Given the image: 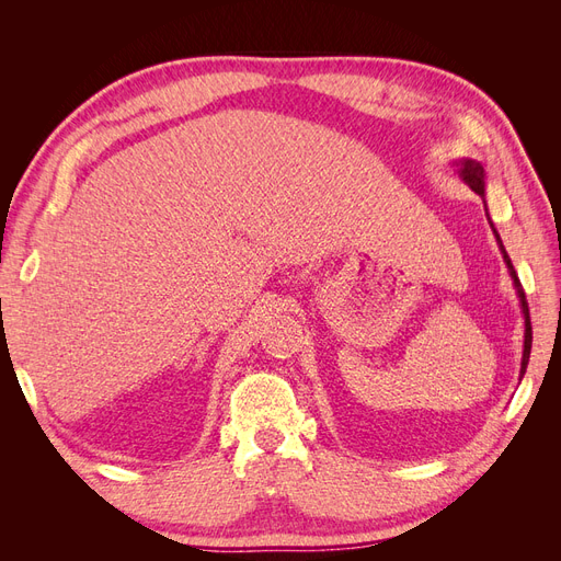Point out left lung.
Masks as SVG:
<instances>
[{"label":"left lung","instance_id":"8db88e82","mask_svg":"<svg viewBox=\"0 0 561 561\" xmlns=\"http://www.w3.org/2000/svg\"><path fill=\"white\" fill-rule=\"evenodd\" d=\"M458 175L463 178V182L470 186V190H472L474 194H480V196L484 198V168H482L480 161L463 159L461 163H458ZM486 217H489V215H486ZM489 225H491V219H489ZM491 229H494V225H491ZM494 233H496L499 248H501V252H503V260H505V264H507V271H511V276H513L515 290H517V297H519V307H522V313H524V353H522V369H519V377H524L526 365H529V355H531V318H529V304H526V295H524V290H522V283H519L517 274H515V266H513L511 257H507V252H505V248H503L501 236H499L496 229H494Z\"/></svg>","mask_w":561,"mask_h":561}]
</instances>
